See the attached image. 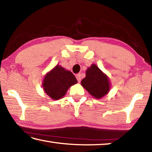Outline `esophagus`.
Segmentation results:
<instances>
[{"label":"esophagus","mask_w":152,"mask_h":152,"mask_svg":"<svg viewBox=\"0 0 152 152\" xmlns=\"http://www.w3.org/2000/svg\"><path fill=\"white\" fill-rule=\"evenodd\" d=\"M76 78L77 79V80H78V82H80L81 81V75L80 74H77L76 75Z\"/></svg>","instance_id":"1"}]
</instances>
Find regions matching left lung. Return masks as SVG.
<instances>
[{
    "label": "left lung",
    "instance_id": "1",
    "mask_svg": "<svg viewBox=\"0 0 152 152\" xmlns=\"http://www.w3.org/2000/svg\"><path fill=\"white\" fill-rule=\"evenodd\" d=\"M81 84L96 99L104 96L110 88L109 78L94 64L87 69L86 77L82 80Z\"/></svg>",
    "mask_w": 152,
    "mask_h": 152
}]
</instances>
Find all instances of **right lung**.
Here are the masks:
<instances>
[{"label": "right lung", "mask_w": 152, "mask_h": 152, "mask_svg": "<svg viewBox=\"0 0 152 152\" xmlns=\"http://www.w3.org/2000/svg\"><path fill=\"white\" fill-rule=\"evenodd\" d=\"M76 83L77 80L74 74L58 65L45 76L43 86L49 96L58 100L66 94L69 87Z\"/></svg>", "instance_id": "right-lung-1"}]
</instances>
